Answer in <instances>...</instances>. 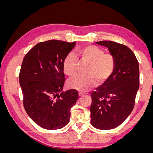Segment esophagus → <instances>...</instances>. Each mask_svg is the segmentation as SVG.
I'll use <instances>...</instances> for the list:
<instances>
[{"mask_svg":"<svg viewBox=\"0 0 153 153\" xmlns=\"http://www.w3.org/2000/svg\"><path fill=\"white\" fill-rule=\"evenodd\" d=\"M84 93H83V92H79V96H82V95H84Z\"/></svg>","mask_w":153,"mask_h":153,"instance_id":"esophagus-1","label":"esophagus"}]
</instances>
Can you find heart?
<instances>
[{
	"mask_svg": "<svg viewBox=\"0 0 153 153\" xmlns=\"http://www.w3.org/2000/svg\"><path fill=\"white\" fill-rule=\"evenodd\" d=\"M82 61L89 62L85 76H76L69 81V86L78 91H85L97 85L102 84L111 76L116 66L114 57L111 53H104L103 49L94 45L81 47L76 51ZM77 58L72 53L65 58L62 68L65 74L72 77L76 73Z\"/></svg>",
	"mask_w": 153,
	"mask_h": 153,
	"instance_id": "b5f03b06",
	"label": "heart"
}]
</instances>
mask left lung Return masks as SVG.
<instances>
[{"label": "left lung", "mask_w": 153, "mask_h": 153, "mask_svg": "<svg viewBox=\"0 0 153 153\" xmlns=\"http://www.w3.org/2000/svg\"><path fill=\"white\" fill-rule=\"evenodd\" d=\"M97 45L108 48L116 66L111 76L91 93V123L99 129H111L124 122L132 111L139 88V66L127 46L112 41Z\"/></svg>", "instance_id": "1"}]
</instances>
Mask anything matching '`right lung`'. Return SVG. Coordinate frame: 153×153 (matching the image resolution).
<instances>
[{
    "label": "right lung",
    "instance_id": "1",
    "mask_svg": "<svg viewBox=\"0 0 153 153\" xmlns=\"http://www.w3.org/2000/svg\"><path fill=\"white\" fill-rule=\"evenodd\" d=\"M76 42L52 39L34 46L25 56L19 73L24 106L30 118L47 129L68 124L70 109L78 92H62L65 83L63 60Z\"/></svg>",
    "mask_w": 153,
    "mask_h": 153
}]
</instances>
